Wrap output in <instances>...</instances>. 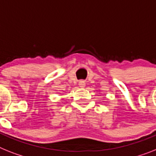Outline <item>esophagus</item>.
Returning <instances> with one entry per match:
<instances>
[{"label": "esophagus", "mask_w": 156, "mask_h": 156, "mask_svg": "<svg viewBox=\"0 0 156 156\" xmlns=\"http://www.w3.org/2000/svg\"><path fill=\"white\" fill-rule=\"evenodd\" d=\"M79 85L80 87H85V82L83 80H80L79 82Z\"/></svg>", "instance_id": "1"}]
</instances>
